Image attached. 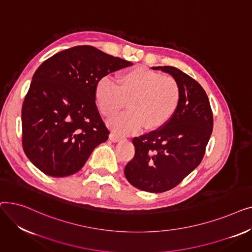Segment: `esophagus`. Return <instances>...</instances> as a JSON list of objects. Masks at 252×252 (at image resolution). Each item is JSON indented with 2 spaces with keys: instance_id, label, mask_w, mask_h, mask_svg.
Returning <instances> with one entry per match:
<instances>
[{
  "instance_id": "esophagus-1",
  "label": "esophagus",
  "mask_w": 252,
  "mask_h": 252,
  "mask_svg": "<svg viewBox=\"0 0 252 252\" xmlns=\"http://www.w3.org/2000/svg\"><path fill=\"white\" fill-rule=\"evenodd\" d=\"M109 139H110L111 141H113V142H118V141L122 140V136H119V135L116 134V133H111V134L109 135Z\"/></svg>"
}]
</instances>
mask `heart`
Segmentation results:
<instances>
[{"label":"heart","instance_id":"1","mask_svg":"<svg viewBox=\"0 0 252 252\" xmlns=\"http://www.w3.org/2000/svg\"><path fill=\"white\" fill-rule=\"evenodd\" d=\"M180 87L174 77L145 67L119 72L114 83L109 77L98 82L96 102L106 117L121 111L127 101L128 111L109 123L122 134L136 133L144 126L157 128L169 121L180 102Z\"/></svg>","mask_w":252,"mask_h":252}]
</instances>
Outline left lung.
<instances>
[{
  "mask_svg": "<svg viewBox=\"0 0 252 252\" xmlns=\"http://www.w3.org/2000/svg\"><path fill=\"white\" fill-rule=\"evenodd\" d=\"M173 76L180 87L174 115L161 127L133 139L135 156L125 167L134 187L161 193L175 188L200 164L213 133L214 117L203 88L173 66H157Z\"/></svg>",
  "mask_w": 252,
  "mask_h": 252,
  "instance_id": "left-lung-1",
  "label": "left lung"
}]
</instances>
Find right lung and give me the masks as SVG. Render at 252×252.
Here are the masks:
<instances>
[{"label":"right lung","instance_id":"right-lung-1","mask_svg":"<svg viewBox=\"0 0 252 252\" xmlns=\"http://www.w3.org/2000/svg\"><path fill=\"white\" fill-rule=\"evenodd\" d=\"M130 65L92 46L61 51L41 64L21 111L22 146L34 166L62 178L85 165L109 135L95 102L96 86Z\"/></svg>","mask_w":252,"mask_h":252}]
</instances>
